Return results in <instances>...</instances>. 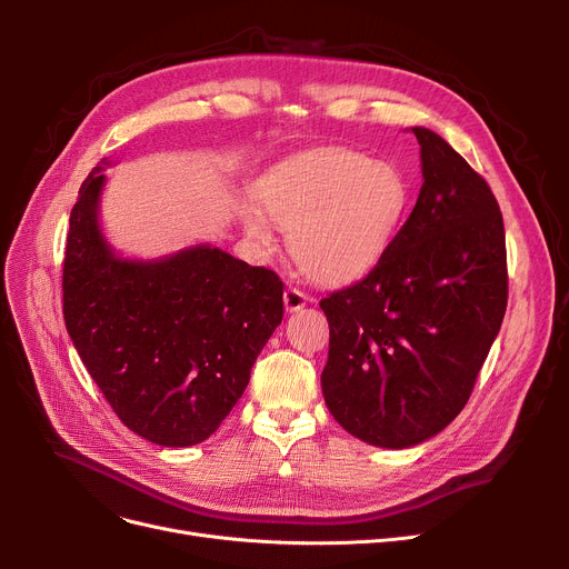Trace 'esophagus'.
Here are the masks:
<instances>
[{
    "instance_id": "esophagus-1",
    "label": "esophagus",
    "mask_w": 569,
    "mask_h": 569,
    "mask_svg": "<svg viewBox=\"0 0 569 569\" xmlns=\"http://www.w3.org/2000/svg\"><path fill=\"white\" fill-rule=\"evenodd\" d=\"M307 302H309V295H305L300 288H288L283 292L286 311H300L302 307H307Z\"/></svg>"
}]
</instances>
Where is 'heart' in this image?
Here are the masks:
<instances>
[{"label":"heart","instance_id":"obj_1","mask_svg":"<svg viewBox=\"0 0 569 569\" xmlns=\"http://www.w3.org/2000/svg\"><path fill=\"white\" fill-rule=\"evenodd\" d=\"M244 228L262 244L290 230V256L318 283L365 277L390 249L410 204L406 174L348 147H327L274 166L256 184Z\"/></svg>","mask_w":569,"mask_h":569}]
</instances>
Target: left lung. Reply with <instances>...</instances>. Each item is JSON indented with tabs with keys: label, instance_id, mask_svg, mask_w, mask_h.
Masks as SVG:
<instances>
[{
	"label": "left lung",
	"instance_id": "1",
	"mask_svg": "<svg viewBox=\"0 0 569 569\" xmlns=\"http://www.w3.org/2000/svg\"><path fill=\"white\" fill-rule=\"evenodd\" d=\"M425 184L371 272L320 300L325 403L355 438L410 447L468 403L507 309L505 226L487 179L415 127Z\"/></svg>",
	"mask_w": 569,
	"mask_h": 569
}]
</instances>
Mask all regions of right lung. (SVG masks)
I'll return each mask as SVG.
<instances>
[{
    "mask_svg": "<svg viewBox=\"0 0 569 569\" xmlns=\"http://www.w3.org/2000/svg\"><path fill=\"white\" fill-rule=\"evenodd\" d=\"M101 168L82 182L64 251V322L133 433L163 447L212 436L283 318V281L212 247L154 262L112 253L97 223Z\"/></svg>",
    "mask_w": 569,
    "mask_h": 569,
    "instance_id": "add662e5",
    "label": "right lung"
}]
</instances>
